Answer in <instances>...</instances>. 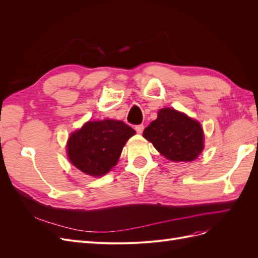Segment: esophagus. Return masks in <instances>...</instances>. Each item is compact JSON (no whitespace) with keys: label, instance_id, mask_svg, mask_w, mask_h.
Masks as SVG:
<instances>
[{"label":"esophagus","instance_id":"34e87169","mask_svg":"<svg viewBox=\"0 0 258 258\" xmlns=\"http://www.w3.org/2000/svg\"><path fill=\"white\" fill-rule=\"evenodd\" d=\"M143 130H144V124H138V126H136V131L138 134H142Z\"/></svg>","mask_w":258,"mask_h":258}]
</instances>
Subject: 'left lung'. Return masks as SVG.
Listing matches in <instances>:
<instances>
[{
	"instance_id": "obj_1",
	"label": "left lung",
	"mask_w": 258,
	"mask_h": 258,
	"mask_svg": "<svg viewBox=\"0 0 258 258\" xmlns=\"http://www.w3.org/2000/svg\"><path fill=\"white\" fill-rule=\"evenodd\" d=\"M143 137L171 161H191L204 150L200 123L173 108L160 110L157 119L144 129Z\"/></svg>"
}]
</instances>
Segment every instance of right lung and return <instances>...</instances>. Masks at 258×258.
Here are the masks:
<instances>
[{"label":"right lung","mask_w":258,"mask_h":258,"mask_svg":"<svg viewBox=\"0 0 258 258\" xmlns=\"http://www.w3.org/2000/svg\"><path fill=\"white\" fill-rule=\"evenodd\" d=\"M135 134L123 121H88L70 137L69 159L86 174L104 175L116 165L122 147Z\"/></svg>","instance_id":"right-lung-1"}]
</instances>
